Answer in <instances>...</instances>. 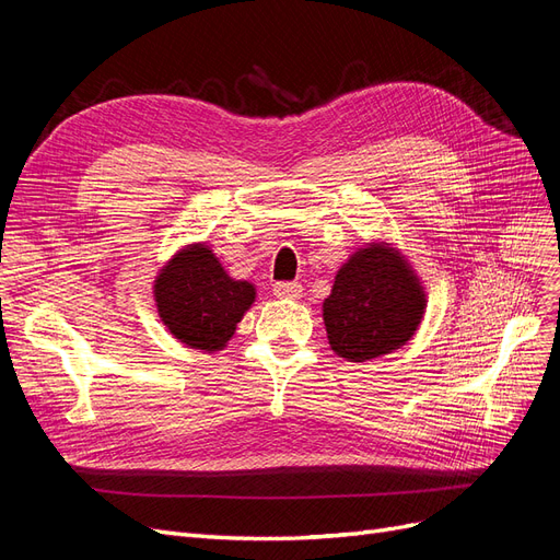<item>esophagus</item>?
Returning a JSON list of instances; mask_svg holds the SVG:
<instances>
[{
  "label": "esophagus",
  "mask_w": 560,
  "mask_h": 560,
  "mask_svg": "<svg viewBox=\"0 0 560 560\" xmlns=\"http://www.w3.org/2000/svg\"><path fill=\"white\" fill-rule=\"evenodd\" d=\"M273 294L280 299H301L303 287L299 282H276Z\"/></svg>",
  "instance_id": "esophagus-1"
}]
</instances>
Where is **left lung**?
Listing matches in <instances>:
<instances>
[{
	"label": "left lung",
	"instance_id": "left-lung-1",
	"mask_svg": "<svg viewBox=\"0 0 560 560\" xmlns=\"http://www.w3.org/2000/svg\"><path fill=\"white\" fill-rule=\"evenodd\" d=\"M428 308V294L406 254L374 241L336 270L322 303L331 350L348 362H369L406 346Z\"/></svg>",
	"mask_w": 560,
	"mask_h": 560
}]
</instances>
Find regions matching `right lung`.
<instances>
[{"label":"right lung","mask_w":560,"mask_h":560,"mask_svg":"<svg viewBox=\"0 0 560 560\" xmlns=\"http://www.w3.org/2000/svg\"><path fill=\"white\" fill-rule=\"evenodd\" d=\"M254 299L257 287L231 278L208 243L177 249L154 280V301L165 329L179 343L202 352L226 348Z\"/></svg>","instance_id":"right-lung-1"}]
</instances>
